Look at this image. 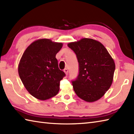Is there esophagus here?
<instances>
[{
	"label": "esophagus",
	"mask_w": 134,
	"mask_h": 134,
	"mask_svg": "<svg viewBox=\"0 0 134 134\" xmlns=\"http://www.w3.org/2000/svg\"><path fill=\"white\" fill-rule=\"evenodd\" d=\"M64 72H65V75H68V70H67V69H65L64 70Z\"/></svg>",
	"instance_id": "34e87169"
}]
</instances>
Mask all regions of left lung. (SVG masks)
Wrapping results in <instances>:
<instances>
[{"instance_id":"1","label":"left lung","mask_w":134,"mask_h":134,"mask_svg":"<svg viewBox=\"0 0 134 134\" xmlns=\"http://www.w3.org/2000/svg\"><path fill=\"white\" fill-rule=\"evenodd\" d=\"M77 55L79 75L72 81L77 95L87 102L104 96L113 81L115 63L103 44L95 39L82 38L67 44Z\"/></svg>"}]
</instances>
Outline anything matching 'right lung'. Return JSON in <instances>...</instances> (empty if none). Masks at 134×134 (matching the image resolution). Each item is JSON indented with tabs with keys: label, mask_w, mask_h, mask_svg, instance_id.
Wrapping results in <instances>:
<instances>
[{
	"label": "right lung",
	"mask_w": 134,
	"mask_h": 134,
	"mask_svg": "<svg viewBox=\"0 0 134 134\" xmlns=\"http://www.w3.org/2000/svg\"><path fill=\"white\" fill-rule=\"evenodd\" d=\"M63 43L49 39H39L29 45L18 66L20 78L31 95L41 100L56 96L60 82L65 76L58 67L56 55Z\"/></svg>",
	"instance_id": "obj_1"
}]
</instances>
